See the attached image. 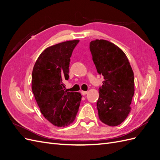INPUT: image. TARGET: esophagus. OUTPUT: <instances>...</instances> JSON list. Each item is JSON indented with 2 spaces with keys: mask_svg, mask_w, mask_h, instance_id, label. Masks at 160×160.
Here are the masks:
<instances>
[{
  "mask_svg": "<svg viewBox=\"0 0 160 160\" xmlns=\"http://www.w3.org/2000/svg\"><path fill=\"white\" fill-rule=\"evenodd\" d=\"M81 94L83 95H85L87 93H88V91H81Z\"/></svg>",
  "mask_w": 160,
  "mask_h": 160,
  "instance_id": "obj_1",
  "label": "esophagus"
}]
</instances>
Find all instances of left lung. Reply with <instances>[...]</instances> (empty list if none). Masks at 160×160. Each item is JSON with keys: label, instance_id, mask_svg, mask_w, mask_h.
<instances>
[{"label": "left lung", "instance_id": "obj_1", "mask_svg": "<svg viewBox=\"0 0 160 160\" xmlns=\"http://www.w3.org/2000/svg\"><path fill=\"white\" fill-rule=\"evenodd\" d=\"M89 48L97 71L104 79L97 102L99 118L109 126H117L131 111L135 91L133 70L126 55L113 43L96 39Z\"/></svg>", "mask_w": 160, "mask_h": 160}]
</instances>
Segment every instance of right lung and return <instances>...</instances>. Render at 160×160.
Listing matches in <instances>:
<instances>
[{"mask_svg":"<svg viewBox=\"0 0 160 160\" xmlns=\"http://www.w3.org/2000/svg\"><path fill=\"white\" fill-rule=\"evenodd\" d=\"M79 40L67 41L47 47L38 57L32 72V91L43 116L55 126L74 122L81 103L78 92L65 90L70 57Z\"/></svg>","mask_w":160,"mask_h":160,"instance_id":"1","label":"right lung"}]
</instances>
